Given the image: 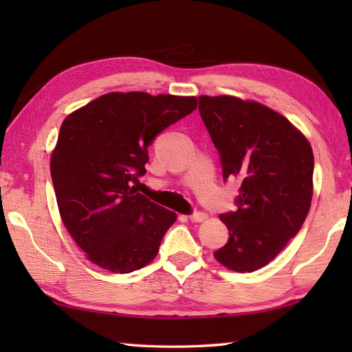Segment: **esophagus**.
Returning a JSON list of instances; mask_svg holds the SVG:
<instances>
[{"label": "esophagus", "mask_w": 352, "mask_h": 352, "mask_svg": "<svg viewBox=\"0 0 352 352\" xmlns=\"http://www.w3.org/2000/svg\"><path fill=\"white\" fill-rule=\"evenodd\" d=\"M208 217V214L206 212H201V211H199V212H192L189 216V219H190V222H204V220Z\"/></svg>", "instance_id": "1"}]
</instances>
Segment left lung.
<instances>
[{
    "label": "left lung",
    "instance_id": "left-lung-1",
    "mask_svg": "<svg viewBox=\"0 0 352 352\" xmlns=\"http://www.w3.org/2000/svg\"><path fill=\"white\" fill-rule=\"evenodd\" d=\"M199 111L220 155L223 180L241 182L236 211L220 214L228 242L214 252L234 272L269 264L305 223L314 153L279 113L233 96H200Z\"/></svg>",
    "mask_w": 352,
    "mask_h": 352
}]
</instances>
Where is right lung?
Wrapping results in <instances>:
<instances>
[{
	"mask_svg": "<svg viewBox=\"0 0 352 352\" xmlns=\"http://www.w3.org/2000/svg\"><path fill=\"white\" fill-rule=\"evenodd\" d=\"M197 109V98L109 93L65 119L51 157L63 225L93 264L130 273L158 253L177 214L148 200L135 183L148 146Z\"/></svg>",
	"mask_w": 352,
	"mask_h": 352,
	"instance_id": "1",
	"label": "right lung"
}]
</instances>
